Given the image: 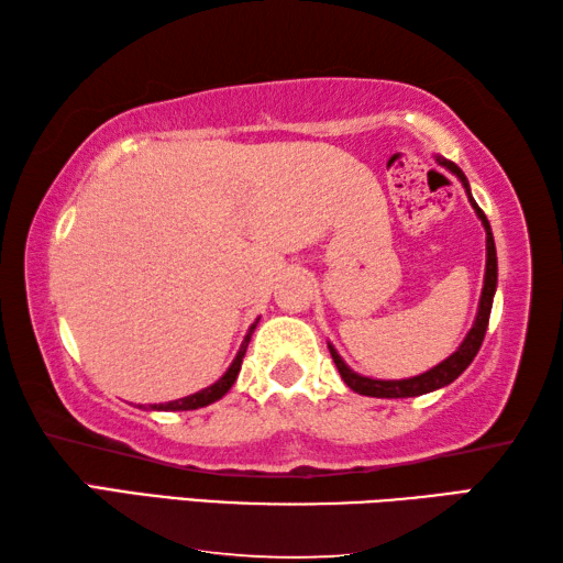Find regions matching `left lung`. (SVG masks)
<instances>
[{
    "instance_id": "obj_1",
    "label": "left lung",
    "mask_w": 563,
    "mask_h": 563,
    "mask_svg": "<svg viewBox=\"0 0 563 563\" xmlns=\"http://www.w3.org/2000/svg\"><path fill=\"white\" fill-rule=\"evenodd\" d=\"M444 168H450L452 174L462 180L466 194H470V184H466V176L460 170V166H454L452 161L446 158H437ZM470 201L474 206L476 216L482 218L484 223V231H487V273H484V288H482V300H479V312H476V320L470 330V335L464 338V342L460 345V350L454 352V355L446 357L440 365L432 367L430 373L424 375H417V377H409V379H369V377H360L352 373V369L342 362V357L338 355L335 350L330 345V355L332 362H335L340 377L345 379V385L350 389H355L360 395H367V397H417V395H427L432 393V389H440L444 385L454 383L456 377H460L466 367H470V362L476 357V352H479L484 335H487V325H489V316H492V300H494V290H497V247H494V235H492V225L487 221V216L470 194Z\"/></svg>"
}]
</instances>
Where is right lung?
Returning <instances> with one entry per match:
<instances>
[{
  "label": "right lung",
  "instance_id": "add662e5",
  "mask_svg": "<svg viewBox=\"0 0 563 563\" xmlns=\"http://www.w3.org/2000/svg\"><path fill=\"white\" fill-rule=\"evenodd\" d=\"M253 330H255V325H253L251 332H247V335H245V342L241 345V350H238L233 365L228 367V373H225L221 379H218V383H213L211 387H206V389H201V393H196V395H190V397L174 399V402L151 405V409H164V412H178V409H180V412H184V409H198V407H206V405L216 402V399H221V397L228 393V389L233 387L238 373H241V365H243V357H245V350H247V342H251Z\"/></svg>",
  "mask_w": 563,
  "mask_h": 563
}]
</instances>
